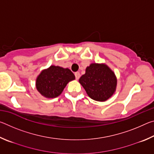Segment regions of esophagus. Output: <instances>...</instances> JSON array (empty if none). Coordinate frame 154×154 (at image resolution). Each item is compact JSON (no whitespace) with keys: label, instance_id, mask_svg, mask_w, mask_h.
<instances>
[{"label":"esophagus","instance_id":"1","mask_svg":"<svg viewBox=\"0 0 154 154\" xmlns=\"http://www.w3.org/2000/svg\"><path fill=\"white\" fill-rule=\"evenodd\" d=\"M75 78H76V79H79V77H80V73L79 72H75Z\"/></svg>","mask_w":154,"mask_h":154}]
</instances>
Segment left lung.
Listing matches in <instances>:
<instances>
[{
    "instance_id": "left-lung-1",
    "label": "left lung",
    "mask_w": 154,
    "mask_h": 154,
    "mask_svg": "<svg viewBox=\"0 0 154 154\" xmlns=\"http://www.w3.org/2000/svg\"><path fill=\"white\" fill-rule=\"evenodd\" d=\"M79 82L88 95L99 102H104L111 98L117 86L116 75L105 64H91Z\"/></svg>"
}]
</instances>
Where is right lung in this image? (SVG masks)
I'll list each match as a JSON object with an SVG mask.
<instances>
[{
  "instance_id": "1",
  "label": "right lung",
  "mask_w": 154,
  "mask_h": 154,
  "mask_svg": "<svg viewBox=\"0 0 154 154\" xmlns=\"http://www.w3.org/2000/svg\"><path fill=\"white\" fill-rule=\"evenodd\" d=\"M75 79L70 69L52 65L38 75L36 79V88L44 97L56 98L61 94L67 83Z\"/></svg>"
}]
</instances>
